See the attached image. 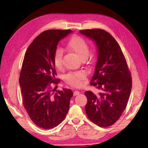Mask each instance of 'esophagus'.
I'll list each match as a JSON object with an SVG mask.
<instances>
[{
  "label": "esophagus",
  "instance_id": "obj_1",
  "mask_svg": "<svg viewBox=\"0 0 148 148\" xmlns=\"http://www.w3.org/2000/svg\"><path fill=\"white\" fill-rule=\"evenodd\" d=\"M73 94H74V96H76V95H77L79 94V92L78 91H74Z\"/></svg>",
  "mask_w": 148,
  "mask_h": 148
}]
</instances>
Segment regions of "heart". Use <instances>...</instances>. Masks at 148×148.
<instances>
[{
  "instance_id": "b5f03b06",
  "label": "heart",
  "mask_w": 148,
  "mask_h": 148,
  "mask_svg": "<svg viewBox=\"0 0 148 148\" xmlns=\"http://www.w3.org/2000/svg\"><path fill=\"white\" fill-rule=\"evenodd\" d=\"M66 47L71 51L76 53L82 59H86L90 52L88 43L84 38L74 36L70 40ZM63 52L61 48H57L53 53V63L57 69H61L63 66ZM87 76V72L84 70L69 72L64 77L67 84L74 87H81Z\"/></svg>"
}]
</instances>
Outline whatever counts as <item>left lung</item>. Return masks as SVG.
I'll use <instances>...</instances> for the list:
<instances>
[{
    "mask_svg": "<svg viewBox=\"0 0 148 148\" xmlns=\"http://www.w3.org/2000/svg\"><path fill=\"white\" fill-rule=\"evenodd\" d=\"M79 32L93 40L98 49V61L90 82L98 92H85L86 114L98 126L110 127L127 107L132 88L131 71L119 44L109 32L100 29Z\"/></svg>",
    "mask_w": 148,
    "mask_h": 148,
    "instance_id": "8db88e82",
    "label": "left lung"
}]
</instances>
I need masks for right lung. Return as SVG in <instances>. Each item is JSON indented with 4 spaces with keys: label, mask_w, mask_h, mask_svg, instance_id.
Segmentation results:
<instances>
[{
    "label": "right lung",
    "mask_w": 148,
    "mask_h": 148,
    "mask_svg": "<svg viewBox=\"0 0 148 148\" xmlns=\"http://www.w3.org/2000/svg\"><path fill=\"white\" fill-rule=\"evenodd\" d=\"M72 32L70 29L42 32L25 54L19 79L22 103L32 122L40 128H54L68 113L73 92L71 89L57 91L52 87L60 82L56 77L53 58L60 40Z\"/></svg>",
    "instance_id": "right-lung-1"
}]
</instances>
